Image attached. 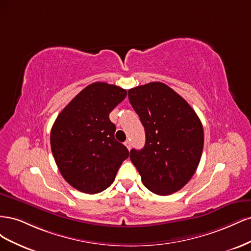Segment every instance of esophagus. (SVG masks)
Returning a JSON list of instances; mask_svg holds the SVG:
<instances>
[{"mask_svg": "<svg viewBox=\"0 0 251 251\" xmlns=\"http://www.w3.org/2000/svg\"><path fill=\"white\" fill-rule=\"evenodd\" d=\"M125 146L127 148V150H131V141L130 140H126L125 142Z\"/></svg>", "mask_w": 251, "mask_h": 251, "instance_id": "esophagus-1", "label": "esophagus"}]
</instances>
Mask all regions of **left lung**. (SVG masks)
<instances>
[{
  "label": "left lung",
  "instance_id": "left-lung-1",
  "mask_svg": "<svg viewBox=\"0 0 251 251\" xmlns=\"http://www.w3.org/2000/svg\"><path fill=\"white\" fill-rule=\"evenodd\" d=\"M146 130L142 150L131 161L151 193L168 196L183 187L198 168L204 144L201 121L194 109L165 83L154 81L127 91Z\"/></svg>",
  "mask_w": 251,
  "mask_h": 251
}]
</instances>
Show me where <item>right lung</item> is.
<instances>
[{"label": "right lung", "mask_w": 251, "mask_h": 251, "mask_svg": "<svg viewBox=\"0 0 251 251\" xmlns=\"http://www.w3.org/2000/svg\"><path fill=\"white\" fill-rule=\"evenodd\" d=\"M126 91L97 81L75 96L51 128V151L64 179L77 191L97 194L115 180L127 149L115 139L109 114Z\"/></svg>", "instance_id": "obj_1"}]
</instances>
